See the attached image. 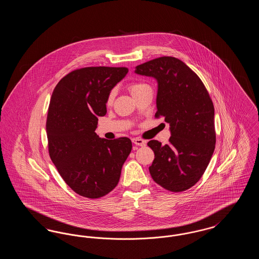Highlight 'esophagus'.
I'll list each match as a JSON object with an SVG mask.
<instances>
[{"instance_id": "obj_1", "label": "esophagus", "mask_w": 259, "mask_h": 259, "mask_svg": "<svg viewBox=\"0 0 259 259\" xmlns=\"http://www.w3.org/2000/svg\"><path fill=\"white\" fill-rule=\"evenodd\" d=\"M132 142L135 144L136 146H139V147H145L147 144V142L145 140L140 139V138H133Z\"/></svg>"}]
</instances>
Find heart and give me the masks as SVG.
<instances>
[{"label":"heart","mask_w":259,"mask_h":259,"mask_svg":"<svg viewBox=\"0 0 259 259\" xmlns=\"http://www.w3.org/2000/svg\"><path fill=\"white\" fill-rule=\"evenodd\" d=\"M148 84H146V83H144V82H133V83H131V84H129V91L131 92V94H132V96L133 97H136L140 92H142L144 89H146V88H148ZM113 98H114V91H111V93L109 94V96H108V101H107V103L110 105L112 103V101H113Z\"/></svg>","instance_id":"b5f03b06"}]
</instances>
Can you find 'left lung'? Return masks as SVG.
Segmentation results:
<instances>
[{"label":"left lung","instance_id":"left-lung-1","mask_svg":"<svg viewBox=\"0 0 259 259\" xmlns=\"http://www.w3.org/2000/svg\"><path fill=\"white\" fill-rule=\"evenodd\" d=\"M135 73L156 79L155 117L164 116L170 125L168 145L156 140L148 143L154 151L151 178L169 191H185L201 179L214 150L211 99L197 74L178 58L163 56L146 62L136 67Z\"/></svg>","mask_w":259,"mask_h":259}]
</instances>
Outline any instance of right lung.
Returning a JSON list of instances; mask_svg holds the SVG:
<instances>
[{
  "label": "right lung",
  "instance_id": "add662e5",
  "mask_svg": "<svg viewBox=\"0 0 259 259\" xmlns=\"http://www.w3.org/2000/svg\"><path fill=\"white\" fill-rule=\"evenodd\" d=\"M127 68L87 67L65 75L54 88L47 118L49 151L62 179L83 197H103L117 185L132 149L129 138H100L111 89Z\"/></svg>",
  "mask_w": 259,
  "mask_h": 259
}]
</instances>
